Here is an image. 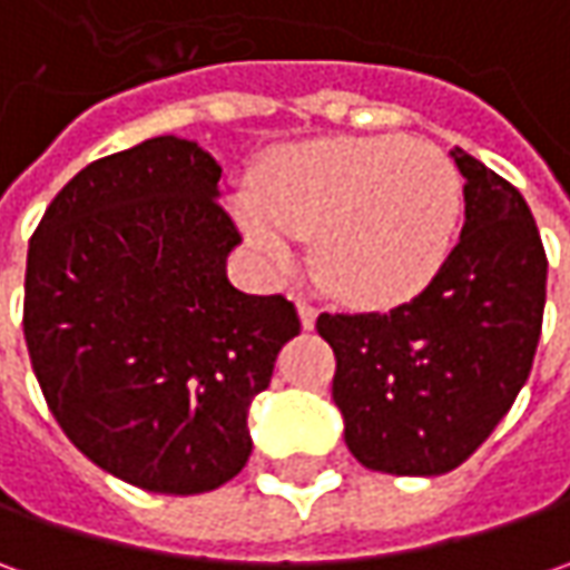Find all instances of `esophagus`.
<instances>
[{
  "mask_svg": "<svg viewBox=\"0 0 570 570\" xmlns=\"http://www.w3.org/2000/svg\"><path fill=\"white\" fill-rule=\"evenodd\" d=\"M297 314H301V326H304V330H314V323H317V307H314L307 297L297 301Z\"/></svg>",
  "mask_w": 570,
  "mask_h": 570,
  "instance_id": "1",
  "label": "esophagus"
}]
</instances>
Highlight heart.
Segmentation results:
<instances>
[{"label":"heart","instance_id":"1","mask_svg":"<svg viewBox=\"0 0 570 570\" xmlns=\"http://www.w3.org/2000/svg\"><path fill=\"white\" fill-rule=\"evenodd\" d=\"M460 206V174L434 142L340 136L278 151L237 218L275 269L295 263V240L317 237L323 282L345 301L386 307L441 273Z\"/></svg>","mask_w":570,"mask_h":570}]
</instances>
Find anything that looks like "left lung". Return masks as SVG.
<instances>
[{"label": "left lung", "instance_id": "left-lung-1", "mask_svg": "<svg viewBox=\"0 0 570 570\" xmlns=\"http://www.w3.org/2000/svg\"><path fill=\"white\" fill-rule=\"evenodd\" d=\"M466 222L422 295L390 314H320L336 352L333 400L367 470L441 475L466 463L514 405L542 333L546 269L530 206L453 151Z\"/></svg>", "mask_w": 570, "mask_h": 570}]
</instances>
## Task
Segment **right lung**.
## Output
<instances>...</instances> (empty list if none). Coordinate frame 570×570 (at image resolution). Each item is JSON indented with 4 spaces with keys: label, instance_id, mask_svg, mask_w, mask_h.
Instances as JSON below:
<instances>
[{
    "label": "right lung",
    "instance_id": "obj_1",
    "mask_svg": "<svg viewBox=\"0 0 570 570\" xmlns=\"http://www.w3.org/2000/svg\"><path fill=\"white\" fill-rule=\"evenodd\" d=\"M222 167L158 136L81 167L28 244L24 342L53 419L145 492L199 494L250 460L247 409L301 333L285 295H244Z\"/></svg>",
    "mask_w": 570,
    "mask_h": 570
}]
</instances>
